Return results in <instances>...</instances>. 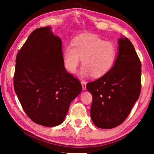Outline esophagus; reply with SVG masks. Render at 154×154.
Returning <instances> with one entry per match:
<instances>
[{"instance_id": "34e87169", "label": "esophagus", "mask_w": 154, "mask_h": 154, "mask_svg": "<svg viewBox=\"0 0 154 154\" xmlns=\"http://www.w3.org/2000/svg\"><path fill=\"white\" fill-rule=\"evenodd\" d=\"M81 83H82V85L83 90H85V89H86V82H85V81H82Z\"/></svg>"}]
</instances>
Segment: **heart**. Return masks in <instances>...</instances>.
Listing matches in <instances>:
<instances>
[{"instance_id": "heart-1", "label": "heart", "mask_w": 154, "mask_h": 154, "mask_svg": "<svg viewBox=\"0 0 154 154\" xmlns=\"http://www.w3.org/2000/svg\"><path fill=\"white\" fill-rule=\"evenodd\" d=\"M116 56L117 48L113 43L91 35L75 37L72 46H66L63 51L64 66L70 73L77 72L82 60V77L103 76L113 66Z\"/></svg>"}]
</instances>
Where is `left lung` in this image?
Here are the masks:
<instances>
[{
    "label": "left lung",
    "mask_w": 154,
    "mask_h": 154,
    "mask_svg": "<svg viewBox=\"0 0 154 154\" xmlns=\"http://www.w3.org/2000/svg\"><path fill=\"white\" fill-rule=\"evenodd\" d=\"M118 45L113 67L86 85L92 95L91 118L103 129L113 128L124 122L140 93L141 63L134 46L126 37L119 38Z\"/></svg>",
    "instance_id": "obj_1"
}]
</instances>
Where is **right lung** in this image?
<instances>
[{
	"mask_svg": "<svg viewBox=\"0 0 154 154\" xmlns=\"http://www.w3.org/2000/svg\"><path fill=\"white\" fill-rule=\"evenodd\" d=\"M51 27L33 31L18 51L14 90L31 120L43 126L61 124L82 90L64 66L62 41Z\"/></svg>",
	"mask_w": 154,
	"mask_h": 154,
	"instance_id": "obj_1",
	"label": "right lung"
}]
</instances>
